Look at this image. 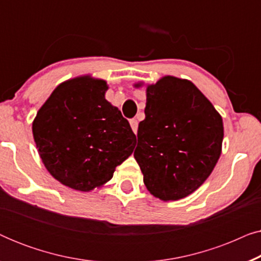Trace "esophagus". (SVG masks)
I'll return each instance as SVG.
<instances>
[{
	"mask_svg": "<svg viewBox=\"0 0 261 261\" xmlns=\"http://www.w3.org/2000/svg\"><path fill=\"white\" fill-rule=\"evenodd\" d=\"M129 123H130V127H132V129H133L134 133L137 134V132H138V120H135V119H132V120H129Z\"/></svg>",
	"mask_w": 261,
	"mask_h": 261,
	"instance_id": "obj_1",
	"label": "esophagus"
}]
</instances>
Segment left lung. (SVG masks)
<instances>
[{"label":"left lung","mask_w":261,"mask_h":261,"mask_svg":"<svg viewBox=\"0 0 261 261\" xmlns=\"http://www.w3.org/2000/svg\"><path fill=\"white\" fill-rule=\"evenodd\" d=\"M145 115L134 158L146 188L163 201L187 197L220 158L222 117L194 83L172 76L148 85Z\"/></svg>","instance_id":"left-lung-1"}]
</instances>
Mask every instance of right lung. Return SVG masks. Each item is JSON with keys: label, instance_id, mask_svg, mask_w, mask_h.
<instances>
[{"label": "right lung", "instance_id": "1", "mask_svg": "<svg viewBox=\"0 0 261 261\" xmlns=\"http://www.w3.org/2000/svg\"><path fill=\"white\" fill-rule=\"evenodd\" d=\"M106 81L77 77L58 85L33 122L44 165L60 183L90 191L112 179L132 154L135 134L116 107L107 101Z\"/></svg>", "mask_w": 261, "mask_h": 261}]
</instances>
